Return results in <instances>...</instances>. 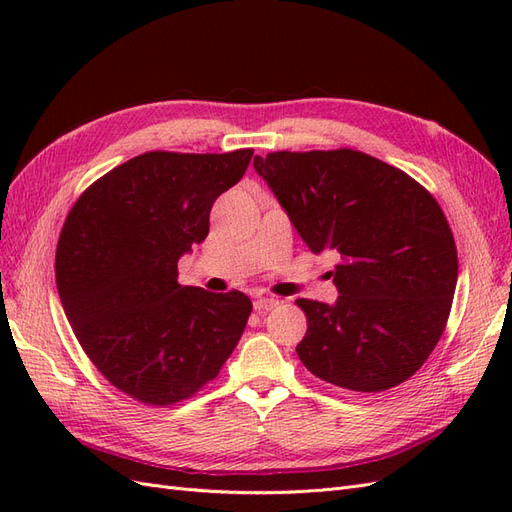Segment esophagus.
Here are the masks:
<instances>
[{"label": "esophagus", "mask_w": 512, "mask_h": 512, "mask_svg": "<svg viewBox=\"0 0 512 512\" xmlns=\"http://www.w3.org/2000/svg\"><path fill=\"white\" fill-rule=\"evenodd\" d=\"M275 305H280V299H275V297H260L254 301L256 312H269V309H273Z\"/></svg>", "instance_id": "esophagus-1"}]
</instances>
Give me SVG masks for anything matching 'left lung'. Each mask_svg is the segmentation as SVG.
Instances as JSON below:
<instances>
[{
	"instance_id": "left-lung-1",
	"label": "left lung",
	"mask_w": 512,
	"mask_h": 512,
	"mask_svg": "<svg viewBox=\"0 0 512 512\" xmlns=\"http://www.w3.org/2000/svg\"><path fill=\"white\" fill-rule=\"evenodd\" d=\"M254 170L309 250L339 258L337 301H297L307 316L301 363L356 393L406 382L442 337L457 286V247L436 198L352 149L275 151L256 156Z\"/></svg>"
}]
</instances>
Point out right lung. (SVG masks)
<instances>
[{"label": "right lung", "mask_w": 512, "mask_h": 512, "mask_svg": "<svg viewBox=\"0 0 512 512\" xmlns=\"http://www.w3.org/2000/svg\"><path fill=\"white\" fill-rule=\"evenodd\" d=\"M252 149L149 151L100 177L61 228L55 277L85 354L119 391L173 406L220 374L252 301L177 282V262L209 235L215 198L247 170Z\"/></svg>", "instance_id": "obj_1"}]
</instances>
